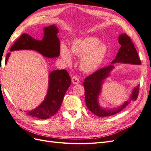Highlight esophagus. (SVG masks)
I'll return each instance as SVG.
<instances>
[{
  "mask_svg": "<svg viewBox=\"0 0 151 151\" xmlns=\"http://www.w3.org/2000/svg\"><path fill=\"white\" fill-rule=\"evenodd\" d=\"M72 81L73 84H78V83H79V82H80L79 77L78 76H73L72 77Z\"/></svg>",
  "mask_w": 151,
  "mask_h": 151,
  "instance_id": "34e87169",
  "label": "esophagus"
}]
</instances>
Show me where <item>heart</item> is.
Masks as SVG:
<instances>
[{
  "instance_id": "b5f03b06",
  "label": "heart",
  "mask_w": 151,
  "mask_h": 151,
  "mask_svg": "<svg viewBox=\"0 0 151 151\" xmlns=\"http://www.w3.org/2000/svg\"><path fill=\"white\" fill-rule=\"evenodd\" d=\"M99 43V40L93 37L76 39L73 41L70 51L65 45H61V57L65 63L69 64L72 60V52L75 55L81 57L82 69L87 72L93 71L101 64L107 52L106 45Z\"/></svg>"
}]
</instances>
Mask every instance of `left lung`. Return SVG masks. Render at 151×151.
Segmentation results:
<instances>
[{"label":"left lung","instance_id":"1","mask_svg":"<svg viewBox=\"0 0 151 151\" xmlns=\"http://www.w3.org/2000/svg\"><path fill=\"white\" fill-rule=\"evenodd\" d=\"M118 43L121 45V47L115 60L112 61L111 64L100 68L93 74L86 77L83 83L85 89L86 106L93 114L99 117L115 115L130 104L131 101H135L139 95V86H137L132 91L129 101H125L124 104L118 108H116L115 109H105L100 107L99 105L98 98L99 93H101V85L104 79L109 76V73L115 67L113 63L122 62L137 65H140L141 63L137 52L129 36H127L125 33L120 35L118 38Z\"/></svg>","mask_w":151,"mask_h":151}]
</instances>
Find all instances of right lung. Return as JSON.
<instances>
[{"label":"right lung","mask_w":151,"mask_h":151,"mask_svg":"<svg viewBox=\"0 0 151 151\" xmlns=\"http://www.w3.org/2000/svg\"><path fill=\"white\" fill-rule=\"evenodd\" d=\"M58 28L55 25L44 28L42 40H38L28 34H22L11 47L10 51L19 50H33L48 58L57 57L60 55V40L57 37ZM10 53L6 58V64ZM71 84L68 73L65 69L52 71L49 75V86L45 100L39 106L28 115L40 119H47L55 115L60 108L64 95Z\"/></svg>","instance_id":"obj_1"}]
</instances>
